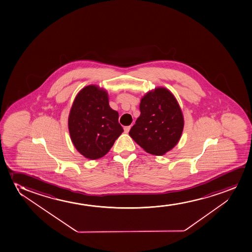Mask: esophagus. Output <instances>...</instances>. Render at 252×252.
Returning <instances> with one entry per match:
<instances>
[{
  "mask_svg": "<svg viewBox=\"0 0 252 252\" xmlns=\"http://www.w3.org/2000/svg\"><path fill=\"white\" fill-rule=\"evenodd\" d=\"M130 129H131V126H125V132H126V133H128V132H129V131H130Z\"/></svg>",
  "mask_w": 252,
  "mask_h": 252,
  "instance_id": "obj_1",
  "label": "esophagus"
}]
</instances>
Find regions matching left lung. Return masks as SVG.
<instances>
[{"instance_id": "8db88e82", "label": "left lung", "mask_w": 252, "mask_h": 252, "mask_svg": "<svg viewBox=\"0 0 252 252\" xmlns=\"http://www.w3.org/2000/svg\"><path fill=\"white\" fill-rule=\"evenodd\" d=\"M140 116L129 131L130 137L147 153L163 156L179 143L184 115L176 97L165 87H157L141 98Z\"/></svg>"}]
</instances>
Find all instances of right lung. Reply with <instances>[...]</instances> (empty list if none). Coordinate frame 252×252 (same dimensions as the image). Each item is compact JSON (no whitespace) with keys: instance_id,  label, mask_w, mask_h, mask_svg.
<instances>
[{"instance_id":"right-lung-1","label":"right lung","mask_w":252,"mask_h":252,"mask_svg":"<svg viewBox=\"0 0 252 252\" xmlns=\"http://www.w3.org/2000/svg\"><path fill=\"white\" fill-rule=\"evenodd\" d=\"M118 119L105 89L90 85L80 90L68 116L69 134L76 150L90 160L104 157L123 132Z\"/></svg>"}]
</instances>
